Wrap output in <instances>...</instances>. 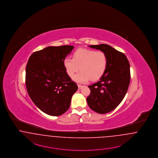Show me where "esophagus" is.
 I'll return each mask as SVG.
<instances>
[{
	"label": "esophagus",
	"instance_id": "1",
	"mask_svg": "<svg viewBox=\"0 0 158 158\" xmlns=\"http://www.w3.org/2000/svg\"><path fill=\"white\" fill-rule=\"evenodd\" d=\"M82 87H83V86L81 85H80V84H78V89H81Z\"/></svg>",
	"mask_w": 158,
	"mask_h": 158
}]
</instances>
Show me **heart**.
<instances>
[{
    "label": "heart",
    "instance_id": "1",
    "mask_svg": "<svg viewBox=\"0 0 158 158\" xmlns=\"http://www.w3.org/2000/svg\"><path fill=\"white\" fill-rule=\"evenodd\" d=\"M65 71L73 78L80 69L81 71L74 80L78 82L96 81L104 74L107 67V57L103 51L79 48L73 54V59L65 58L63 61Z\"/></svg>",
    "mask_w": 158,
    "mask_h": 158
}]
</instances>
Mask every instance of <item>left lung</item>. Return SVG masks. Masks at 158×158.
<instances>
[{
    "instance_id": "left-lung-1",
    "label": "left lung",
    "mask_w": 158,
    "mask_h": 158,
    "mask_svg": "<svg viewBox=\"0 0 158 158\" xmlns=\"http://www.w3.org/2000/svg\"><path fill=\"white\" fill-rule=\"evenodd\" d=\"M107 57V67L100 81L89 85L87 102L91 109L105 114L115 109L122 102L131 81L130 64L126 56L107 44L89 45Z\"/></svg>"
}]
</instances>
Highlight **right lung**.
Here are the masks:
<instances>
[{
	"mask_svg": "<svg viewBox=\"0 0 158 158\" xmlns=\"http://www.w3.org/2000/svg\"><path fill=\"white\" fill-rule=\"evenodd\" d=\"M74 47H48L30 56L26 67L27 93L40 110L58 116L69 107L73 95L78 89L67 74L63 61Z\"/></svg>",
	"mask_w": 158,
	"mask_h": 158,
	"instance_id": "1",
	"label": "right lung"
}]
</instances>
